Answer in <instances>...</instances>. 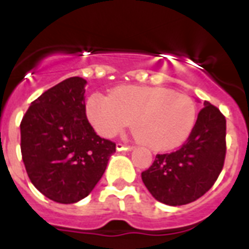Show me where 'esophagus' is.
Returning <instances> with one entry per match:
<instances>
[{
    "instance_id": "esophagus-1",
    "label": "esophagus",
    "mask_w": 249,
    "mask_h": 249,
    "mask_svg": "<svg viewBox=\"0 0 249 249\" xmlns=\"http://www.w3.org/2000/svg\"><path fill=\"white\" fill-rule=\"evenodd\" d=\"M116 150L117 151H132L133 147L132 146H123V144H117L116 146Z\"/></svg>"
}]
</instances>
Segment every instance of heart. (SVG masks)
<instances>
[{
  "label": "heart",
  "mask_w": 249,
  "mask_h": 249,
  "mask_svg": "<svg viewBox=\"0 0 249 249\" xmlns=\"http://www.w3.org/2000/svg\"><path fill=\"white\" fill-rule=\"evenodd\" d=\"M88 120L99 136L112 138L132 121L134 136L154 151L181 146L196 123V105L187 94L158 86H120L86 99Z\"/></svg>",
  "instance_id": "heart-1"
}]
</instances>
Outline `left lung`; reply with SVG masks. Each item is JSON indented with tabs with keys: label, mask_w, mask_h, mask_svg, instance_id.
<instances>
[{
	"label": "left lung",
	"mask_w": 249,
	"mask_h": 249,
	"mask_svg": "<svg viewBox=\"0 0 249 249\" xmlns=\"http://www.w3.org/2000/svg\"><path fill=\"white\" fill-rule=\"evenodd\" d=\"M226 119L204 102L187 141L177 151L156 155L142 172L151 195L166 205H183L203 196L220 176L226 154Z\"/></svg>",
	"instance_id": "1"
}]
</instances>
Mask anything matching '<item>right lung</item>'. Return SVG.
Segmentation results:
<instances>
[{"mask_svg": "<svg viewBox=\"0 0 249 249\" xmlns=\"http://www.w3.org/2000/svg\"><path fill=\"white\" fill-rule=\"evenodd\" d=\"M86 80L56 84L27 109L20 123V150L29 179L62 204L86 197L105 173L116 144L94 132L85 112Z\"/></svg>", "mask_w": 249, "mask_h": 249, "instance_id": "add662e5", "label": "right lung"}]
</instances>
